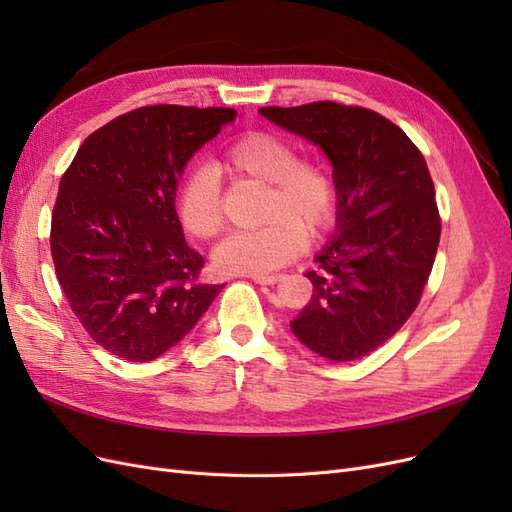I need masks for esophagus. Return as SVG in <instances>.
Instances as JSON below:
<instances>
[{"instance_id":"34e87169","label":"esophagus","mask_w":512,"mask_h":512,"mask_svg":"<svg viewBox=\"0 0 512 512\" xmlns=\"http://www.w3.org/2000/svg\"><path fill=\"white\" fill-rule=\"evenodd\" d=\"M250 277L256 284H262V286H273L282 280V275H250Z\"/></svg>"}]
</instances>
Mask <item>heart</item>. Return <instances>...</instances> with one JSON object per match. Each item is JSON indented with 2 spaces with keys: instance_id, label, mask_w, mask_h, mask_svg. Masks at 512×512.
Instances as JSON below:
<instances>
[{
  "instance_id": "b5f03b06",
  "label": "heart",
  "mask_w": 512,
  "mask_h": 512,
  "mask_svg": "<svg viewBox=\"0 0 512 512\" xmlns=\"http://www.w3.org/2000/svg\"><path fill=\"white\" fill-rule=\"evenodd\" d=\"M220 168L232 179L267 183L258 228L237 230L213 252L224 273L265 275L284 267L303 250V235L316 239L335 218V185L320 164L297 160L282 136L247 132L220 156ZM177 211L194 237L209 239L224 226L220 185L209 170H192L177 192Z\"/></svg>"
}]
</instances>
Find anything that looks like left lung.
<instances>
[{
  "mask_svg": "<svg viewBox=\"0 0 512 512\" xmlns=\"http://www.w3.org/2000/svg\"><path fill=\"white\" fill-rule=\"evenodd\" d=\"M322 149L333 166L335 232L307 271L312 299L290 322L322 359L356 361L412 316L440 243L436 190L406 132L361 106L314 102L258 111Z\"/></svg>",
  "mask_w": 512,
  "mask_h": 512,
  "instance_id": "left-lung-1",
  "label": "left lung"
}]
</instances>
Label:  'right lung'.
<instances>
[{
	"instance_id": "obj_1",
	"label": "right lung",
	"mask_w": 512,
	"mask_h": 512,
	"mask_svg": "<svg viewBox=\"0 0 512 512\" xmlns=\"http://www.w3.org/2000/svg\"><path fill=\"white\" fill-rule=\"evenodd\" d=\"M235 117L232 108H136L87 136L61 177L57 282L91 339L119 359H158L224 288L200 282L205 260L185 243L175 196L190 158Z\"/></svg>"
}]
</instances>
